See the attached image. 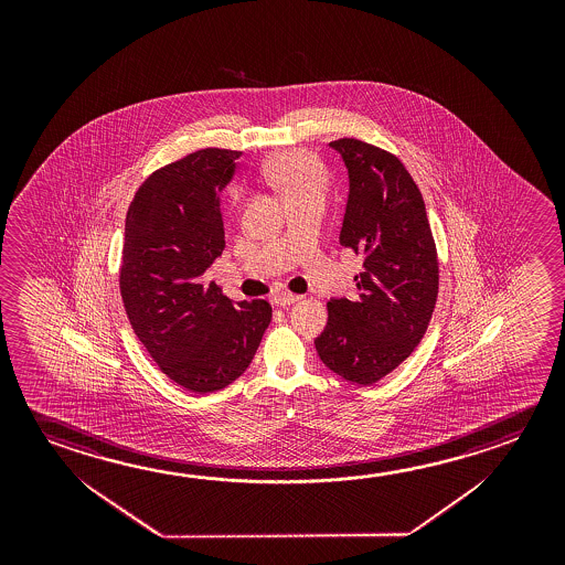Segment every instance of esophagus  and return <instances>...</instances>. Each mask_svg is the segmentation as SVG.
I'll list each match as a JSON object with an SVG mask.
<instances>
[{"label":"esophagus","mask_w":565,"mask_h":565,"mask_svg":"<svg viewBox=\"0 0 565 565\" xmlns=\"http://www.w3.org/2000/svg\"><path fill=\"white\" fill-rule=\"evenodd\" d=\"M301 299V296H294V294H287V291H281L278 296L274 297V301H276V306L287 307L294 306Z\"/></svg>","instance_id":"obj_1"}]
</instances>
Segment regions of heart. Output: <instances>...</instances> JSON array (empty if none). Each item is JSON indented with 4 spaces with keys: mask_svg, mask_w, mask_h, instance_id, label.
Returning <instances> with one entry per match:
<instances>
[{
    "mask_svg": "<svg viewBox=\"0 0 565 565\" xmlns=\"http://www.w3.org/2000/svg\"><path fill=\"white\" fill-rule=\"evenodd\" d=\"M264 175L278 189L284 201L303 196H324L329 186L327 169L306 149H286L268 159Z\"/></svg>",
    "mask_w": 565,
    "mask_h": 565,
    "instance_id": "1",
    "label": "heart"
}]
</instances>
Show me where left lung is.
Here are the masks:
<instances>
[{
    "instance_id": "obj_1",
    "label": "left lung",
    "mask_w": 565,
    "mask_h": 565,
    "mask_svg": "<svg viewBox=\"0 0 565 565\" xmlns=\"http://www.w3.org/2000/svg\"><path fill=\"white\" fill-rule=\"evenodd\" d=\"M349 169L339 242L362 256L359 297H333L315 349L324 366L372 386L414 352L426 334L439 286L426 204L396 156L361 139L329 143Z\"/></svg>"
}]
</instances>
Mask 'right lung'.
Segmentation results:
<instances>
[{"mask_svg": "<svg viewBox=\"0 0 565 565\" xmlns=\"http://www.w3.org/2000/svg\"><path fill=\"white\" fill-rule=\"evenodd\" d=\"M241 151L206 148L149 175L126 214L120 291L134 333L179 386L226 388L250 366L271 307L234 303L204 271L224 246L221 193Z\"/></svg>", "mask_w": 565, "mask_h": 565, "instance_id": "1", "label": "right lung"}]
</instances>
